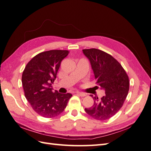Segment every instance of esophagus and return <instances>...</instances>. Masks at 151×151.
I'll return each mask as SVG.
<instances>
[{"mask_svg": "<svg viewBox=\"0 0 151 151\" xmlns=\"http://www.w3.org/2000/svg\"><path fill=\"white\" fill-rule=\"evenodd\" d=\"M77 95H78L80 96H82V97H84V96H86V94L83 93V92H76Z\"/></svg>", "mask_w": 151, "mask_h": 151, "instance_id": "34e87169", "label": "esophagus"}]
</instances>
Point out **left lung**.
Instances as JSON below:
<instances>
[{"mask_svg": "<svg viewBox=\"0 0 151 151\" xmlns=\"http://www.w3.org/2000/svg\"><path fill=\"white\" fill-rule=\"evenodd\" d=\"M82 51L90 62L96 83L105 91L100 99L94 97V105L85 111L92 118L105 121L122 106L129 91L128 76L119 62L107 53L96 48Z\"/></svg>", "mask_w": 151, "mask_h": 151, "instance_id": "obj_1", "label": "left lung"}]
</instances>
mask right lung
Instances as JSON below:
<instances>
[{
	"label": "right lung",
	"instance_id": "obj_1",
	"mask_svg": "<svg viewBox=\"0 0 151 151\" xmlns=\"http://www.w3.org/2000/svg\"><path fill=\"white\" fill-rule=\"evenodd\" d=\"M68 50H54L34 57L25 68L22 82L25 96L37 114L46 118L60 114L72 94L53 92L52 84Z\"/></svg>",
	"mask_w": 151,
	"mask_h": 151
}]
</instances>
